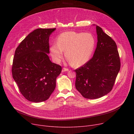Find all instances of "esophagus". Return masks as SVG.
Wrapping results in <instances>:
<instances>
[{
  "mask_svg": "<svg viewBox=\"0 0 134 134\" xmlns=\"http://www.w3.org/2000/svg\"><path fill=\"white\" fill-rule=\"evenodd\" d=\"M68 68H63L62 70V72H67L68 71Z\"/></svg>",
  "mask_w": 134,
  "mask_h": 134,
  "instance_id": "esophagus-1",
  "label": "esophagus"
}]
</instances>
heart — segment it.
<instances>
[{"mask_svg": "<svg viewBox=\"0 0 134 134\" xmlns=\"http://www.w3.org/2000/svg\"><path fill=\"white\" fill-rule=\"evenodd\" d=\"M96 46V39L89 32L68 31L61 34L57 43L51 47V53L56 62H60L63 58V53L70 63L75 67L81 66L91 58Z\"/></svg>", "mask_w": 134, "mask_h": 134, "instance_id": "obj_1", "label": "heart"}]
</instances>
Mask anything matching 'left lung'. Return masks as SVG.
I'll use <instances>...</instances> for the list:
<instances>
[{
	"label": "left lung",
	"instance_id": "1",
	"mask_svg": "<svg viewBox=\"0 0 134 134\" xmlns=\"http://www.w3.org/2000/svg\"><path fill=\"white\" fill-rule=\"evenodd\" d=\"M97 44L93 56L75 70V87L87 99H97L112 90L120 70V58L115 42L96 25Z\"/></svg>",
	"mask_w": 134,
	"mask_h": 134
}]
</instances>
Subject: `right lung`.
Here are the masks:
<instances>
[{
  "label": "right lung",
  "instance_id": "add662e5",
  "mask_svg": "<svg viewBox=\"0 0 134 134\" xmlns=\"http://www.w3.org/2000/svg\"><path fill=\"white\" fill-rule=\"evenodd\" d=\"M53 29H37L20 42L14 55L12 73L20 93L29 101L47 100L56 87L62 67L49 59V38Z\"/></svg>",
  "mask_w": 134,
  "mask_h": 134
}]
</instances>
